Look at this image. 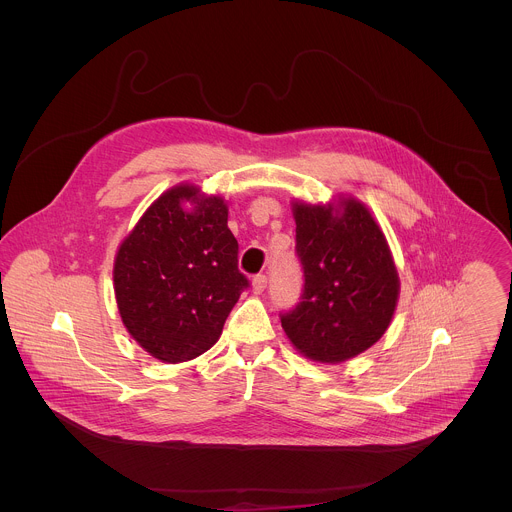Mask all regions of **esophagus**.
<instances>
[{"label":"esophagus","mask_w":512,"mask_h":512,"mask_svg":"<svg viewBox=\"0 0 512 512\" xmlns=\"http://www.w3.org/2000/svg\"><path fill=\"white\" fill-rule=\"evenodd\" d=\"M266 286H268V276H266V274H258V276H254V280H252L254 293L264 292V290H266Z\"/></svg>","instance_id":"1"}]
</instances>
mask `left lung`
I'll use <instances>...</instances> for the list:
<instances>
[{"instance_id":"1","label":"left lung","mask_w":512,"mask_h":512,"mask_svg":"<svg viewBox=\"0 0 512 512\" xmlns=\"http://www.w3.org/2000/svg\"><path fill=\"white\" fill-rule=\"evenodd\" d=\"M295 254L303 270L297 305L282 311L295 349L319 363H343L388 329L398 301V272L386 238L365 205H293Z\"/></svg>"}]
</instances>
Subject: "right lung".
<instances>
[{"instance_id":"right-lung-1","label":"right lung","mask_w":512,"mask_h":512,"mask_svg":"<svg viewBox=\"0 0 512 512\" xmlns=\"http://www.w3.org/2000/svg\"><path fill=\"white\" fill-rule=\"evenodd\" d=\"M179 185L163 193L122 242L114 290L122 321L147 353L163 363L191 361L219 341L240 293L238 242L219 197ZM191 200L187 212L180 203Z\"/></svg>"}]
</instances>
